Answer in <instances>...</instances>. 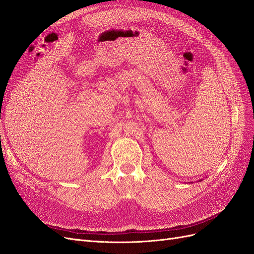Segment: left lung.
<instances>
[{
    "mask_svg": "<svg viewBox=\"0 0 254 254\" xmlns=\"http://www.w3.org/2000/svg\"><path fill=\"white\" fill-rule=\"evenodd\" d=\"M199 181H202V180H199Z\"/></svg>",
    "mask_w": 254,
    "mask_h": 254,
    "instance_id": "1",
    "label": "left lung"
}]
</instances>
